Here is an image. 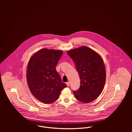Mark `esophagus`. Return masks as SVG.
<instances>
[{
    "label": "esophagus",
    "mask_w": 132,
    "mask_h": 132,
    "mask_svg": "<svg viewBox=\"0 0 132 132\" xmlns=\"http://www.w3.org/2000/svg\"><path fill=\"white\" fill-rule=\"evenodd\" d=\"M66 84L67 86H70V82H66Z\"/></svg>",
    "instance_id": "34e87169"
}]
</instances>
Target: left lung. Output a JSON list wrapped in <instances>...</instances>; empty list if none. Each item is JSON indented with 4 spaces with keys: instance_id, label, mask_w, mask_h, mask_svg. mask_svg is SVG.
Masks as SVG:
<instances>
[{
    "instance_id": "1",
    "label": "left lung",
    "mask_w": 132,
    "mask_h": 132,
    "mask_svg": "<svg viewBox=\"0 0 132 132\" xmlns=\"http://www.w3.org/2000/svg\"><path fill=\"white\" fill-rule=\"evenodd\" d=\"M73 61L80 79V87L73 94L83 103L92 102L99 96L104 89L106 71L102 56L85 46L67 51Z\"/></svg>"
}]
</instances>
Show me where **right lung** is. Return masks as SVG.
Returning a JSON list of instances; mask_svg holds the SVG:
<instances>
[{
  "label": "right lung",
  "mask_w": 132,
  "mask_h": 132,
  "mask_svg": "<svg viewBox=\"0 0 132 132\" xmlns=\"http://www.w3.org/2000/svg\"><path fill=\"white\" fill-rule=\"evenodd\" d=\"M62 53V50L43 48L34 53L28 61V88L32 95L44 104L55 102L61 90L67 87L56 69Z\"/></svg>",
  "instance_id": "obj_1"
}]
</instances>
